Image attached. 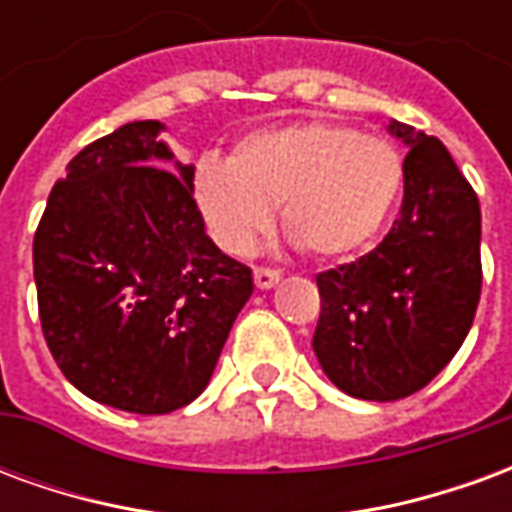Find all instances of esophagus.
<instances>
[{"label":"esophagus","instance_id":"34e87169","mask_svg":"<svg viewBox=\"0 0 512 512\" xmlns=\"http://www.w3.org/2000/svg\"><path fill=\"white\" fill-rule=\"evenodd\" d=\"M279 282V271L277 268H266V266H257L255 268V285L260 290L274 288Z\"/></svg>","mask_w":512,"mask_h":512}]
</instances>
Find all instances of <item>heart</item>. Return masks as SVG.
I'll use <instances>...</instances> for the list:
<instances>
[{
	"label": "heart",
	"instance_id": "b5f03b06",
	"mask_svg": "<svg viewBox=\"0 0 512 512\" xmlns=\"http://www.w3.org/2000/svg\"><path fill=\"white\" fill-rule=\"evenodd\" d=\"M406 178L395 145L337 123H293L246 134L230 158L202 156L191 197L216 244L246 255L282 230L312 257H348L365 249L389 219Z\"/></svg>",
	"mask_w": 512,
	"mask_h": 512
}]
</instances>
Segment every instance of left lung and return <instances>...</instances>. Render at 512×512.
Masks as SVG:
<instances>
[{
  "instance_id": "1",
  "label": "left lung",
  "mask_w": 512,
  "mask_h": 512,
  "mask_svg": "<svg viewBox=\"0 0 512 512\" xmlns=\"http://www.w3.org/2000/svg\"><path fill=\"white\" fill-rule=\"evenodd\" d=\"M408 147L403 205L381 244L321 271L312 348L337 389L400 400L439 376L472 329L480 266V202L436 136L395 123Z\"/></svg>"
}]
</instances>
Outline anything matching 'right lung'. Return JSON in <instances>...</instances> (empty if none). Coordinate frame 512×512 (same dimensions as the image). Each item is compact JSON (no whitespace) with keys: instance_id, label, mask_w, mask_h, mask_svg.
<instances>
[{"instance_id":"right-lung-1","label":"right lung","mask_w":512,"mask_h":512,"mask_svg":"<svg viewBox=\"0 0 512 512\" xmlns=\"http://www.w3.org/2000/svg\"><path fill=\"white\" fill-rule=\"evenodd\" d=\"M158 120L126 123L71 158L32 244L54 362L95 403L131 414L189 406L213 376L255 282L205 235L191 164Z\"/></svg>"}]
</instances>
